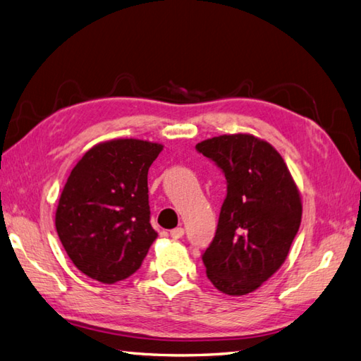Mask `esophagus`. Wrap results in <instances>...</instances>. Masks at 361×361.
<instances>
[{
  "label": "esophagus",
  "instance_id": "1",
  "mask_svg": "<svg viewBox=\"0 0 361 361\" xmlns=\"http://www.w3.org/2000/svg\"><path fill=\"white\" fill-rule=\"evenodd\" d=\"M170 236H171L173 239H180V238L183 236V228H182V227L173 228V230L170 231Z\"/></svg>",
  "mask_w": 361,
  "mask_h": 361
}]
</instances>
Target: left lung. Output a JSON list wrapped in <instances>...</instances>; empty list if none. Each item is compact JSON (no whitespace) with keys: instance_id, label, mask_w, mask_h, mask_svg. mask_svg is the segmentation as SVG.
<instances>
[{"instance_id":"obj_1","label":"left lung","mask_w":361,"mask_h":361,"mask_svg":"<svg viewBox=\"0 0 361 361\" xmlns=\"http://www.w3.org/2000/svg\"><path fill=\"white\" fill-rule=\"evenodd\" d=\"M196 149L227 179L218 228L202 255L207 276L226 295H247L283 266L302 204L281 154L252 134H224Z\"/></svg>"}]
</instances>
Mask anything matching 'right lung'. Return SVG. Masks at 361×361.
<instances>
[{"instance_id": "obj_1", "label": "right lung", "mask_w": 361, "mask_h": 361, "mask_svg": "<svg viewBox=\"0 0 361 361\" xmlns=\"http://www.w3.org/2000/svg\"><path fill=\"white\" fill-rule=\"evenodd\" d=\"M164 145L139 139L102 142L72 168L55 228L74 266L114 284L131 276L154 243L148 170Z\"/></svg>"}]
</instances>
